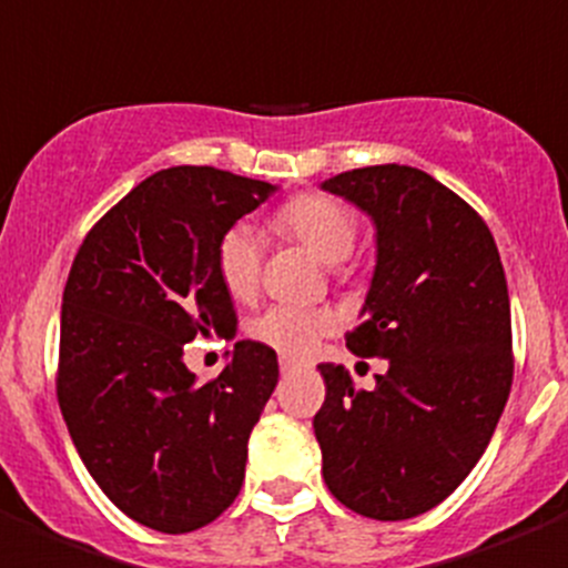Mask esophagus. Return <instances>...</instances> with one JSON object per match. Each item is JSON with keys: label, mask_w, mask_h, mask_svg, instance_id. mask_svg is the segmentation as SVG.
I'll return each instance as SVG.
<instances>
[{"label": "esophagus", "mask_w": 568, "mask_h": 568, "mask_svg": "<svg viewBox=\"0 0 568 568\" xmlns=\"http://www.w3.org/2000/svg\"><path fill=\"white\" fill-rule=\"evenodd\" d=\"M278 366H281V373L287 375V373H293V369H295V361L293 358H281Z\"/></svg>", "instance_id": "34e87169"}]
</instances>
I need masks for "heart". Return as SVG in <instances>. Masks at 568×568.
<instances>
[{
    "label": "heart",
    "mask_w": 568,
    "mask_h": 568,
    "mask_svg": "<svg viewBox=\"0 0 568 568\" xmlns=\"http://www.w3.org/2000/svg\"><path fill=\"white\" fill-rule=\"evenodd\" d=\"M278 230L301 241L310 253L318 255L324 264L335 267L353 255L358 241V219L349 207L329 199V195H298L287 202L275 215ZM215 270L224 290L233 298L253 295L261 273V235L250 224H233L219 239L215 247ZM335 327L329 313L307 307H284L275 304L250 321V335L261 344L273 346L284 355H307L324 333Z\"/></svg>",
    "instance_id": "1"
}]
</instances>
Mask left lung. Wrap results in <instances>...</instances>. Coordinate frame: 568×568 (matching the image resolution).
<instances>
[{
  "label": "left lung",
  "mask_w": 568,
  "mask_h": 568,
  "mask_svg": "<svg viewBox=\"0 0 568 568\" xmlns=\"http://www.w3.org/2000/svg\"><path fill=\"white\" fill-rule=\"evenodd\" d=\"M321 190L375 224L373 281L346 346L386 361L373 393H358L344 366L318 364L321 471L364 518H415L464 484L509 398L504 264L484 219L424 170L375 164Z\"/></svg>",
  "instance_id": "8db88e82"
}]
</instances>
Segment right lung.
<instances>
[{"label":"right lung","mask_w":568,"mask_h":568,"mask_svg":"<svg viewBox=\"0 0 568 568\" xmlns=\"http://www.w3.org/2000/svg\"><path fill=\"white\" fill-rule=\"evenodd\" d=\"M278 184L170 168L82 241L62 295L59 406L79 458L135 524L202 529L244 484L247 440L278 384L275 349L235 341L219 378L184 364L195 335L235 338L219 239Z\"/></svg>","instance_id":"add662e5"}]
</instances>
